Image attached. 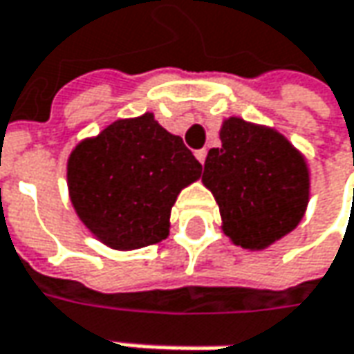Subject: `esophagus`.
I'll use <instances>...</instances> for the list:
<instances>
[{
  "label": "esophagus",
  "instance_id": "1",
  "mask_svg": "<svg viewBox=\"0 0 354 354\" xmlns=\"http://www.w3.org/2000/svg\"><path fill=\"white\" fill-rule=\"evenodd\" d=\"M205 156H207V151L205 149H200V151H196V158L200 160V165L205 162Z\"/></svg>",
  "mask_w": 354,
  "mask_h": 354
}]
</instances>
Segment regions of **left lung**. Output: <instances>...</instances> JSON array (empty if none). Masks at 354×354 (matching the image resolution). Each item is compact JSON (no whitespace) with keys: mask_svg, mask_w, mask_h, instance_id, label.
I'll list each match as a JSON object with an SVG mask.
<instances>
[{"mask_svg":"<svg viewBox=\"0 0 354 354\" xmlns=\"http://www.w3.org/2000/svg\"><path fill=\"white\" fill-rule=\"evenodd\" d=\"M207 153L203 186L214 194L233 245L264 250L292 233L308 209L306 156L276 129L229 117Z\"/></svg>","mask_w":354,"mask_h":354,"instance_id":"left-lung-1","label":"left lung"}]
</instances>
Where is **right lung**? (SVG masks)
I'll list each match as a JSON object with an SVG mask.
<instances>
[{
  "label": "right lung",
  "mask_w": 354,
  "mask_h": 354,
  "mask_svg": "<svg viewBox=\"0 0 354 354\" xmlns=\"http://www.w3.org/2000/svg\"><path fill=\"white\" fill-rule=\"evenodd\" d=\"M201 165L153 113L117 119L68 156L70 201L100 243L135 250L170 233L178 194L200 180Z\"/></svg>",
  "instance_id": "1"
}]
</instances>
